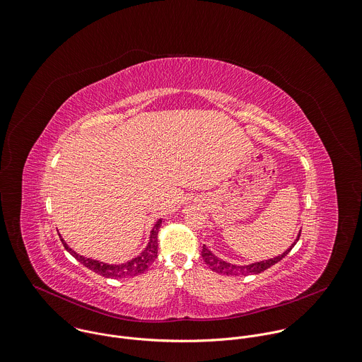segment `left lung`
<instances>
[{"label": "left lung", "mask_w": 362, "mask_h": 362, "mask_svg": "<svg viewBox=\"0 0 362 362\" xmlns=\"http://www.w3.org/2000/svg\"><path fill=\"white\" fill-rule=\"evenodd\" d=\"M300 233H301V229L297 235V239L294 240V243H291V246L281 255L273 257V259H269V260H262V262H256V263H252V264H246V266H238V264H232V263H228L219 257H216L205 245L202 246V252H201V256L204 259V262L209 266V269H212L214 272L216 273H221V274H226V276H246V274H257V273H262L264 272L266 269H269L270 266L276 264L277 262H280L293 247L294 245L297 243L298 238H300Z\"/></svg>", "instance_id": "obj_1"}]
</instances>
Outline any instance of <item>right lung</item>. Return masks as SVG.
<instances>
[{
    "mask_svg": "<svg viewBox=\"0 0 362 362\" xmlns=\"http://www.w3.org/2000/svg\"><path fill=\"white\" fill-rule=\"evenodd\" d=\"M160 226H161V219H158V222L154 225V228L151 229V233H150V242L148 245L146 246V249L134 259L126 262V263H120V264H107V263H103V262H99V260H93V259H89V257H85V256H81L78 255L75 250H72L66 242L62 239V236L59 235L65 249L78 260L81 262L83 266H86L88 269L93 270L95 273L103 276V277H109V279H123V277H132V276H137V274H141L144 273L150 264L156 260L157 257V253H158V243H157V238H158V230H160Z\"/></svg>",
    "mask_w": 362,
    "mask_h": 362,
    "instance_id": "obj_1",
    "label": "right lung"
}]
</instances>
